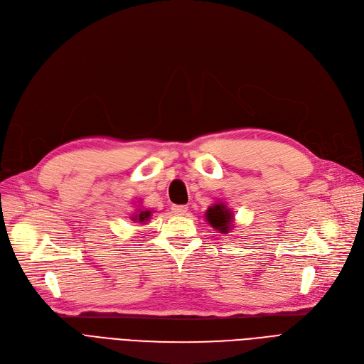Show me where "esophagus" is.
<instances>
[{
  "instance_id": "obj_1",
  "label": "esophagus",
  "mask_w": 364,
  "mask_h": 364,
  "mask_svg": "<svg viewBox=\"0 0 364 364\" xmlns=\"http://www.w3.org/2000/svg\"><path fill=\"white\" fill-rule=\"evenodd\" d=\"M171 212L175 213L176 216H183L188 212V207L186 205H173Z\"/></svg>"
}]
</instances>
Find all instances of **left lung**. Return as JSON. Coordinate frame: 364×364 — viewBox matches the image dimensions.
<instances>
[{
    "instance_id": "1",
    "label": "left lung",
    "mask_w": 364,
    "mask_h": 364,
    "mask_svg": "<svg viewBox=\"0 0 364 364\" xmlns=\"http://www.w3.org/2000/svg\"><path fill=\"white\" fill-rule=\"evenodd\" d=\"M232 219L234 213L228 209L225 203H216L210 205L205 212V220L209 222L215 230L223 234H227L230 232V230H232Z\"/></svg>"
}]
</instances>
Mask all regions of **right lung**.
Wrapping results in <instances>:
<instances>
[{"instance_id": "right-lung-1", "label": "right lung", "mask_w": 364, "mask_h": 364, "mask_svg": "<svg viewBox=\"0 0 364 364\" xmlns=\"http://www.w3.org/2000/svg\"><path fill=\"white\" fill-rule=\"evenodd\" d=\"M151 215H152V212L151 210H137V213H134L133 216H132V220L133 222H141V223H144V222H148L149 219H151Z\"/></svg>"}]
</instances>
